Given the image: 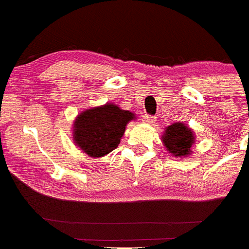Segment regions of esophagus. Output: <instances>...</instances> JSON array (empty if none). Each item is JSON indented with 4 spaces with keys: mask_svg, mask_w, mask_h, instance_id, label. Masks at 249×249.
<instances>
[{
    "mask_svg": "<svg viewBox=\"0 0 249 249\" xmlns=\"http://www.w3.org/2000/svg\"><path fill=\"white\" fill-rule=\"evenodd\" d=\"M142 121H143V123H147V124H153L155 117H153V116H149V114H144L143 117H142Z\"/></svg>",
    "mask_w": 249,
    "mask_h": 249,
    "instance_id": "34e87169",
    "label": "esophagus"
}]
</instances>
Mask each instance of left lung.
I'll return each mask as SVG.
<instances>
[{
  "label": "left lung",
  "instance_id": "8db88e82",
  "mask_svg": "<svg viewBox=\"0 0 249 249\" xmlns=\"http://www.w3.org/2000/svg\"><path fill=\"white\" fill-rule=\"evenodd\" d=\"M162 143L169 155L176 158H184L192 153V147L196 143V135L192 128L183 122H176L164 128L162 135Z\"/></svg>",
  "mask_w": 249,
  "mask_h": 249
}]
</instances>
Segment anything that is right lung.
Masks as SVG:
<instances>
[{"label": "right lung", "mask_w": 249, "mask_h": 249, "mask_svg": "<svg viewBox=\"0 0 249 249\" xmlns=\"http://www.w3.org/2000/svg\"><path fill=\"white\" fill-rule=\"evenodd\" d=\"M136 114L107 102L85 109L73 121V142L86 155L100 158L117 148L128 122Z\"/></svg>", "instance_id": "obj_1"}]
</instances>
